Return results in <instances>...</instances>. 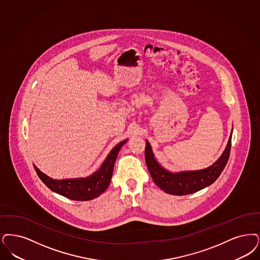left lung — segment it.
Returning <instances> with one entry per match:
<instances>
[{"label":"left lung","instance_id":"left-lung-1","mask_svg":"<svg viewBox=\"0 0 260 260\" xmlns=\"http://www.w3.org/2000/svg\"><path fill=\"white\" fill-rule=\"evenodd\" d=\"M231 137L232 132L223 153L211 167L200 170L181 172H170L161 167L155 158L150 143L146 140V165L155 184L165 192L173 196L190 194L212 185L219 177L229 161Z\"/></svg>","mask_w":260,"mask_h":260}]
</instances>
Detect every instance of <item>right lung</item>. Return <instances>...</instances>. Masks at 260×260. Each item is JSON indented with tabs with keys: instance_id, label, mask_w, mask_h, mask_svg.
<instances>
[{
	"instance_id": "1",
	"label": "right lung",
	"mask_w": 260,
	"mask_h": 260,
	"mask_svg": "<svg viewBox=\"0 0 260 260\" xmlns=\"http://www.w3.org/2000/svg\"><path fill=\"white\" fill-rule=\"evenodd\" d=\"M126 141L127 140H124L115 146L104 159L100 169L93 172L92 175L85 178L55 180L42 173L36 166H34V167L38 176L54 192L72 200H91L100 197L109 186L113 173L115 160L119 151Z\"/></svg>"
}]
</instances>
